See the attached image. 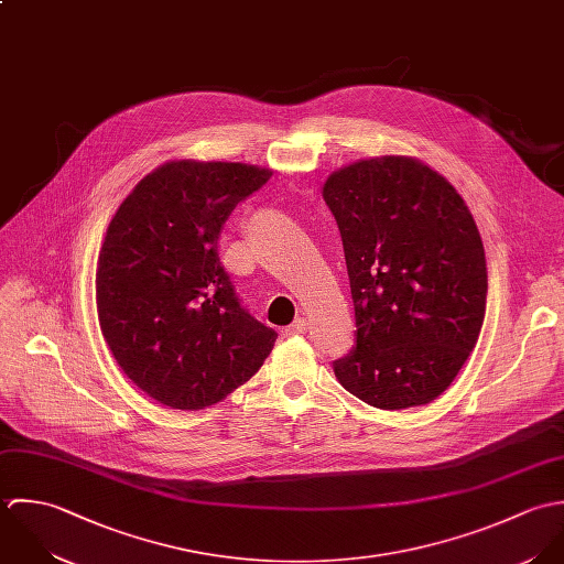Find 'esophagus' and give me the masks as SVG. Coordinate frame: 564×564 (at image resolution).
Masks as SVG:
<instances>
[{"mask_svg": "<svg viewBox=\"0 0 564 564\" xmlns=\"http://www.w3.org/2000/svg\"><path fill=\"white\" fill-rule=\"evenodd\" d=\"M310 329V321L307 318H296L288 329H285V334L288 336H299V334H305Z\"/></svg>", "mask_w": 564, "mask_h": 564, "instance_id": "1", "label": "esophagus"}]
</instances>
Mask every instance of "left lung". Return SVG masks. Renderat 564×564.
I'll return each mask as SVG.
<instances>
[{
  "label": "left lung",
  "mask_w": 564,
  "mask_h": 564,
  "mask_svg": "<svg viewBox=\"0 0 564 564\" xmlns=\"http://www.w3.org/2000/svg\"><path fill=\"white\" fill-rule=\"evenodd\" d=\"M323 198L338 223L355 305L339 383L379 410L441 397L479 338L488 272L477 225L445 176L412 156L334 172Z\"/></svg>",
  "instance_id": "left-lung-1"
}]
</instances>
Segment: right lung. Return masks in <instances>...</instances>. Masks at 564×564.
Listing matches in <instances>:
<instances>
[{
    "label": "right lung",
    "mask_w": 564,
    "mask_h": 564,
    "mask_svg": "<svg viewBox=\"0 0 564 564\" xmlns=\"http://www.w3.org/2000/svg\"><path fill=\"white\" fill-rule=\"evenodd\" d=\"M272 170L170 161L119 205L98 257L100 329L128 379L172 410H205L246 383L276 332L239 303L218 254L230 212Z\"/></svg>",
    "instance_id": "obj_1"
}]
</instances>
